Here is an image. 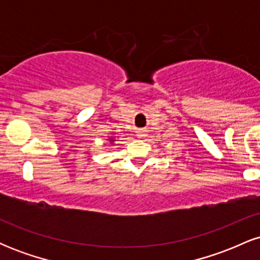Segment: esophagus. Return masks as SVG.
<instances>
[{"mask_svg":"<svg viewBox=\"0 0 260 260\" xmlns=\"http://www.w3.org/2000/svg\"><path fill=\"white\" fill-rule=\"evenodd\" d=\"M142 133H143V132H140V134H142ZM139 137H143V134H142V136H139Z\"/></svg>","mask_w":260,"mask_h":260,"instance_id":"34e87169","label":"esophagus"}]
</instances>
